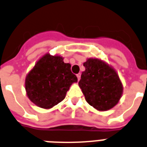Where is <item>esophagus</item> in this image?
<instances>
[{"label": "esophagus", "mask_w": 147, "mask_h": 147, "mask_svg": "<svg viewBox=\"0 0 147 147\" xmlns=\"http://www.w3.org/2000/svg\"><path fill=\"white\" fill-rule=\"evenodd\" d=\"M77 78H78V81H79L80 78H81V73L77 74Z\"/></svg>", "instance_id": "obj_1"}]
</instances>
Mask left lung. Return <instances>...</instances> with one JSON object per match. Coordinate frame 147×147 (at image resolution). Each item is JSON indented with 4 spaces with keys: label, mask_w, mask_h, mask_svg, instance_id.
I'll return each instance as SVG.
<instances>
[{
    "label": "left lung",
    "mask_w": 147,
    "mask_h": 147,
    "mask_svg": "<svg viewBox=\"0 0 147 147\" xmlns=\"http://www.w3.org/2000/svg\"><path fill=\"white\" fill-rule=\"evenodd\" d=\"M83 71L78 85L86 101L98 111H107L119 102L123 85L115 70L107 63L89 58L83 63Z\"/></svg>",
    "instance_id": "left-lung-1"
}]
</instances>
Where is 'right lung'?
<instances>
[{
	"label": "right lung",
	"mask_w": 147,
	"mask_h": 147,
	"mask_svg": "<svg viewBox=\"0 0 147 147\" xmlns=\"http://www.w3.org/2000/svg\"><path fill=\"white\" fill-rule=\"evenodd\" d=\"M78 78L60 56L44 55L26 77L28 99L43 109H51L63 101L70 86Z\"/></svg>",
	"instance_id": "obj_1"
}]
</instances>
